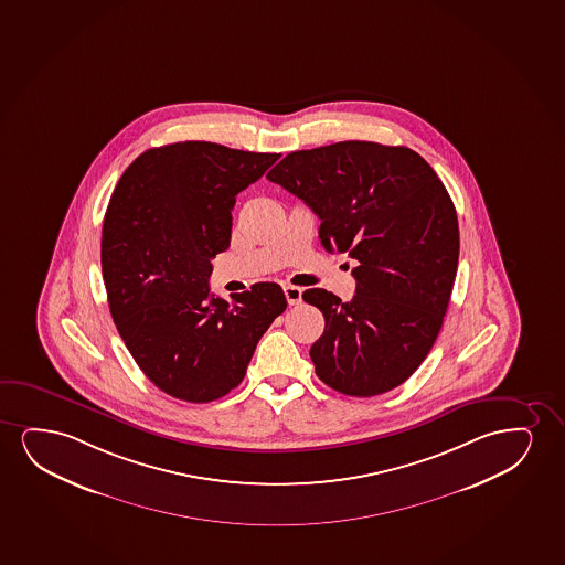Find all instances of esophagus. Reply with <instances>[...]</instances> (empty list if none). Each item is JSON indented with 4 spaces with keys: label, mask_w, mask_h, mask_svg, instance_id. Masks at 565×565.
<instances>
[{
    "label": "esophagus",
    "mask_w": 565,
    "mask_h": 565,
    "mask_svg": "<svg viewBox=\"0 0 565 565\" xmlns=\"http://www.w3.org/2000/svg\"><path fill=\"white\" fill-rule=\"evenodd\" d=\"M284 294H286L287 302H289L291 307L302 301L301 287L286 286L284 287Z\"/></svg>",
    "instance_id": "obj_1"
}]
</instances>
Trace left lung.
Instances as JSON below:
<instances>
[{"label": "left lung", "instance_id": "1", "mask_svg": "<svg viewBox=\"0 0 565 565\" xmlns=\"http://www.w3.org/2000/svg\"><path fill=\"white\" fill-rule=\"evenodd\" d=\"M266 178L318 214L326 250L356 260L352 301L302 294L326 320L310 349L316 375L349 396L398 387L431 351L455 286L460 232L447 188L416 151L374 141L295 151Z\"/></svg>", "mask_w": 565, "mask_h": 565}]
</instances>
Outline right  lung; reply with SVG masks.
I'll use <instances>...</instances> for the list:
<instances>
[{
    "instance_id": "1",
    "label": "right lung",
    "mask_w": 565,
    "mask_h": 565,
    "mask_svg": "<svg viewBox=\"0 0 565 565\" xmlns=\"http://www.w3.org/2000/svg\"><path fill=\"white\" fill-rule=\"evenodd\" d=\"M278 159L180 141L141 153L113 191L102 235L110 316L136 364L167 395L188 403L227 395L286 310L278 284H255L232 301L209 287L211 258L230 247L235 195Z\"/></svg>"
}]
</instances>
